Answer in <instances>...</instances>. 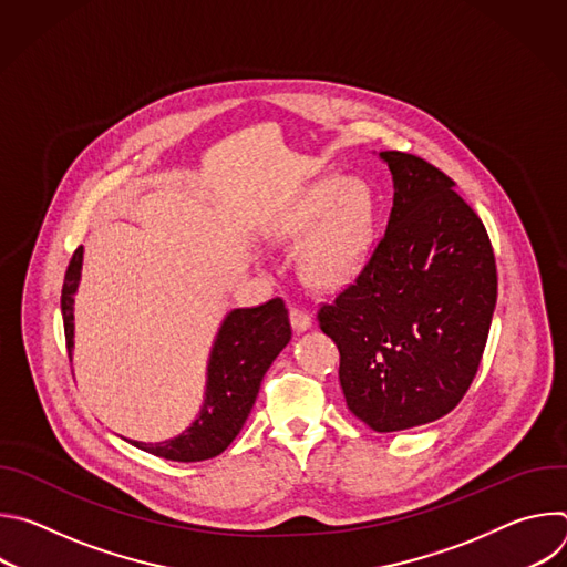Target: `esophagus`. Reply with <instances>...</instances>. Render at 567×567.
I'll list each match as a JSON object with an SVG mask.
<instances>
[{"mask_svg":"<svg viewBox=\"0 0 567 567\" xmlns=\"http://www.w3.org/2000/svg\"><path fill=\"white\" fill-rule=\"evenodd\" d=\"M289 320H291V328L296 330V332H305V330H309L311 328V316H309V311H305V309H300V307H289Z\"/></svg>","mask_w":567,"mask_h":567,"instance_id":"1","label":"esophagus"}]
</instances>
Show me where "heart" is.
Masks as SVG:
<instances>
[{
	"mask_svg": "<svg viewBox=\"0 0 567 567\" xmlns=\"http://www.w3.org/2000/svg\"><path fill=\"white\" fill-rule=\"evenodd\" d=\"M311 227L298 256L300 276L318 289L346 287L359 276L372 247L374 202L368 186L341 177L316 182L278 217L274 239L296 241Z\"/></svg>",
	"mask_w": 567,
	"mask_h": 567,
	"instance_id": "1",
	"label": "heart"
}]
</instances>
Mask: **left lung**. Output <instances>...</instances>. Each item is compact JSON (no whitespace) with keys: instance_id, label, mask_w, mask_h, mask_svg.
I'll return each mask as SVG.
<instances>
[{"instance_id":"8db88e82","label":"left lung","mask_w":567,"mask_h":567,"mask_svg":"<svg viewBox=\"0 0 567 567\" xmlns=\"http://www.w3.org/2000/svg\"><path fill=\"white\" fill-rule=\"evenodd\" d=\"M394 184L385 233L318 326L339 348L348 409L377 433L451 413L466 394L498 296L492 241L453 179L429 161L379 154Z\"/></svg>"}]
</instances>
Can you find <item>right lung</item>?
I'll use <instances>...</instances> for the list:
<instances>
[{
	"label": "right lung",
	"instance_id": "obj_1",
	"mask_svg": "<svg viewBox=\"0 0 567 567\" xmlns=\"http://www.w3.org/2000/svg\"><path fill=\"white\" fill-rule=\"evenodd\" d=\"M83 267V247H78L64 274L62 320L66 352L73 348V293ZM291 339L289 311L282 298H271L258 307L233 309L217 332L206 379V396L197 420L177 437L136 449L175 462H202L219 455L245 426L260 383Z\"/></svg>",
	"mask_w": 567,
	"mask_h": 567
}]
</instances>
